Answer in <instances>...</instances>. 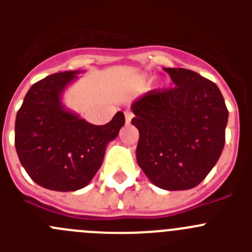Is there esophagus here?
Listing matches in <instances>:
<instances>
[{
    "label": "esophagus",
    "mask_w": 252,
    "mask_h": 252,
    "mask_svg": "<svg viewBox=\"0 0 252 252\" xmlns=\"http://www.w3.org/2000/svg\"><path fill=\"white\" fill-rule=\"evenodd\" d=\"M132 117H133V115L131 111H128V110L125 111V120H126V124H130L131 120H132Z\"/></svg>",
    "instance_id": "1"
}]
</instances>
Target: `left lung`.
<instances>
[{"instance_id": "obj_1", "label": "left lung", "mask_w": 252, "mask_h": 252, "mask_svg": "<svg viewBox=\"0 0 252 252\" xmlns=\"http://www.w3.org/2000/svg\"><path fill=\"white\" fill-rule=\"evenodd\" d=\"M175 87L150 91L131 104L140 137L137 164L154 186L192 189L212 170L224 146L228 111L213 82L184 68H164Z\"/></svg>"}]
</instances>
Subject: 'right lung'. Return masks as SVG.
Listing matches in <instances>:
<instances>
[{"instance_id": "1", "label": "right lung", "mask_w": 252, "mask_h": 252, "mask_svg": "<svg viewBox=\"0 0 252 252\" xmlns=\"http://www.w3.org/2000/svg\"><path fill=\"white\" fill-rule=\"evenodd\" d=\"M79 70L55 73L31 86L15 122V146L35 183L57 192H74L101 168L108 142L125 125L117 112L102 126L66 110L62 97Z\"/></svg>"}]
</instances>
